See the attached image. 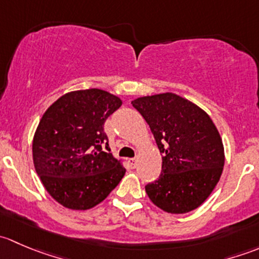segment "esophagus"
Here are the masks:
<instances>
[{
    "label": "esophagus",
    "mask_w": 259,
    "mask_h": 259,
    "mask_svg": "<svg viewBox=\"0 0 259 259\" xmlns=\"http://www.w3.org/2000/svg\"><path fill=\"white\" fill-rule=\"evenodd\" d=\"M127 163H129L130 168H132V169H135V168H137V165H138V159H137V158L129 159V160H127Z\"/></svg>",
    "instance_id": "obj_1"
}]
</instances>
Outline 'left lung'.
Listing matches in <instances>:
<instances>
[{
    "mask_svg": "<svg viewBox=\"0 0 259 259\" xmlns=\"http://www.w3.org/2000/svg\"><path fill=\"white\" fill-rule=\"evenodd\" d=\"M132 104L161 154L160 177L145 187L149 199L166 213L197 209L223 171L224 146L215 124L203 109L173 93L142 96Z\"/></svg>",
    "mask_w": 259,
    "mask_h": 259,
    "instance_id": "obj_1",
    "label": "left lung"
}]
</instances>
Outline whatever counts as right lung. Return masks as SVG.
<instances>
[{
  "label": "right lung",
  "instance_id": "obj_1",
  "mask_svg": "<svg viewBox=\"0 0 259 259\" xmlns=\"http://www.w3.org/2000/svg\"><path fill=\"white\" fill-rule=\"evenodd\" d=\"M121 99L100 89L65 94L49 106L32 142L36 173L62 207L88 210L103 202L125 174L111 153L104 122Z\"/></svg>",
  "mask_w": 259,
  "mask_h": 259
}]
</instances>
